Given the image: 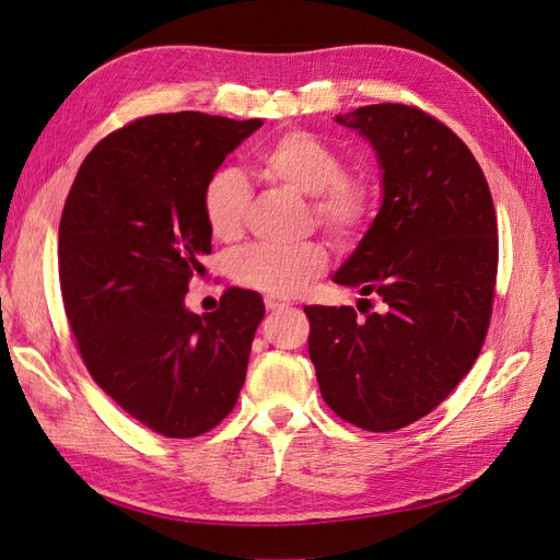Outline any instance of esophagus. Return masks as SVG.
<instances>
[{
  "label": "esophagus",
  "mask_w": 560,
  "mask_h": 560,
  "mask_svg": "<svg viewBox=\"0 0 560 560\" xmlns=\"http://www.w3.org/2000/svg\"><path fill=\"white\" fill-rule=\"evenodd\" d=\"M264 303H266V311H280V308H287L290 306V301L284 299H278V296H264Z\"/></svg>",
  "instance_id": "1"
}]
</instances>
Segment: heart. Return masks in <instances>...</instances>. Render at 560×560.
<instances>
[{
  "label": "heart",
  "instance_id": "heart-1",
  "mask_svg": "<svg viewBox=\"0 0 560 560\" xmlns=\"http://www.w3.org/2000/svg\"><path fill=\"white\" fill-rule=\"evenodd\" d=\"M259 171L287 189L311 196L315 222L336 241L350 243L366 229L376 210V189L366 175L343 173L334 147L306 130H287L257 149ZM252 189L235 167H217L202 186L200 208L217 241L243 233ZM327 247L311 241L292 247L249 245L229 261L231 278L254 292L290 296L327 268Z\"/></svg>",
  "mask_w": 560,
  "mask_h": 560
}]
</instances>
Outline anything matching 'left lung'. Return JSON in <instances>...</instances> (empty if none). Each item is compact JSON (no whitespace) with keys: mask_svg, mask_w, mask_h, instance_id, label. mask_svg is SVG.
Wrapping results in <instances>:
<instances>
[{"mask_svg":"<svg viewBox=\"0 0 560 560\" xmlns=\"http://www.w3.org/2000/svg\"><path fill=\"white\" fill-rule=\"evenodd\" d=\"M383 167V206L334 282L381 303L306 306L322 399L352 425L393 432L434 411L477 362L493 315L498 222L477 159L409 105L338 114Z\"/></svg>","mask_w":560,"mask_h":560,"instance_id":"left-lung-1","label":"left lung"}]
</instances>
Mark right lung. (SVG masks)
<instances>
[{
	"instance_id": "obj_1",
	"label": "right lung",
	"mask_w": 560,
	"mask_h": 560,
	"mask_svg": "<svg viewBox=\"0 0 560 560\" xmlns=\"http://www.w3.org/2000/svg\"><path fill=\"white\" fill-rule=\"evenodd\" d=\"M261 124L138 118L95 144L65 200L58 276L77 350L93 381L163 436L210 432L245 383L261 296L231 287L206 315L184 296L212 249L202 186Z\"/></svg>"
}]
</instances>
